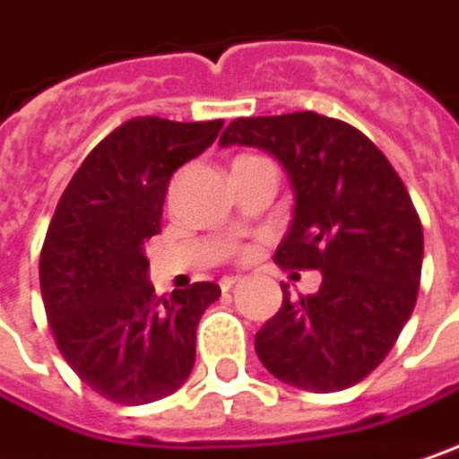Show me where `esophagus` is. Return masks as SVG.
<instances>
[{
	"label": "esophagus",
	"mask_w": 459,
	"mask_h": 459,
	"mask_svg": "<svg viewBox=\"0 0 459 459\" xmlns=\"http://www.w3.org/2000/svg\"><path fill=\"white\" fill-rule=\"evenodd\" d=\"M236 285H241V278H238V275H230V278H223V281H221V290L226 293V290H233Z\"/></svg>",
	"instance_id": "obj_1"
}]
</instances>
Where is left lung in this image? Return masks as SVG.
Wrapping results in <instances>:
<instances>
[{
    "label": "left lung",
    "mask_w": 459,
    "mask_h": 459,
    "mask_svg": "<svg viewBox=\"0 0 459 459\" xmlns=\"http://www.w3.org/2000/svg\"><path fill=\"white\" fill-rule=\"evenodd\" d=\"M221 145L273 152L296 192L275 262L319 270L314 296L290 299L256 333L264 368L285 385L337 392L392 351L416 307L423 229L403 178L356 126L314 111L233 119Z\"/></svg>",
    "instance_id": "1"
}]
</instances>
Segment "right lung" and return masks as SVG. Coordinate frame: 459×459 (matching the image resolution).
Segmentation results:
<instances>
[{
	"label": "right lung",
	"mask_w": 459,
	"mask_h": 459,
	"mask_svg": "<svg viewBox=\"0 0 459 459\" xmlns=\"http://www.w3.org/2000/svg\"><path fill=\"white\" fill-rule=\"evenodd\" d=\"M223 119L137 117L103 137L74 171L41 249V296L59 353L100 397L145 405L195 366L197 325L215 283L158 299L143 244L160 233L176 169L207 150Z\"/></svg>",
	"instance_id": "obj_1"
}]
</instances>
